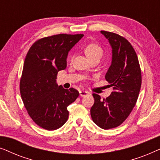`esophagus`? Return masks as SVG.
I'll return each mask as SVG.
<instances>
[{
  "mask_svg": "<svg viewBox=\"0 0 160 160\" xmlns=\"http://www.w3.org/2000/svg\"><path fill=\"white\" fill-rule=\"evenodd\" d=\"M89 94V92L87 91H84V90H81L79 92V95L80 96H82V97H84L85 95H87Z\"/></svg>",
  "mask_w": 160,
  "mask_h": 160,
  "instance_id": "obj_1",
  "label": "esophagus"
}]
</instances>
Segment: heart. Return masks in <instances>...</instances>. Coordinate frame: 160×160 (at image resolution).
<instances>
[{
	"mask_svg": "<svg viewBox=\"0 0 160 160\" xmlns=\"http://www.w3.org/2000/svg\"><path fill=\"white\" fill-rule=\"evenodd\" d=\"M84 53L89 60L94 59H100L103 54V49L97 43H92L87 45L84 48Z\"/></svg>",
	"mask_w": 160,
	"mask_h": 160,
	"instance_id": "obj_1",
	"label": "heart"
}]
</instances>
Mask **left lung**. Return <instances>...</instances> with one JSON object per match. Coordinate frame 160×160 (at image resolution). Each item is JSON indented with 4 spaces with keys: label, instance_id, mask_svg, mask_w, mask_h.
I'll return each instance as SVG.
<instances>
[{
    "label": "left lung",
    "instance_id": "1",
    "mask_svg": "<svg viewBox=\"0 0 160 160\" xmlns=\"http://www.w3.org/2000/svg\"><path fill=\"white\" fill-rule=\"evenodd\" d=\"M112 48V62L106 79L112 92L101 99L92 94L95 102L90 110L92 121L104 130L115 128L125 121L136 104L141 87V71L138 59L131 43L119 35L101 30Z\"/></svg>",
    "mask_w": 160,
    "mask_h": 160
}]
</instances>
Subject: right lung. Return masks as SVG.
<instances>
[{"instance_id":"add662e5","label":"right lung","mask_w":160,"mask_h":160,"mask_svg":"<svg viewBox=\"0 0 160 160\" xmlns=\"http://www.w3.org/2000/svg\"><path fill=\"white\" fill-rule=\"evenodd\" d=\"M83 34H58L36 41L24 62L19 90L28 114L37 125L47 130L60 128L67 122L68 106L79 92L65 89L56 82L58 71L65 69L67 57Z\"/></svg>"}]
</instances>
